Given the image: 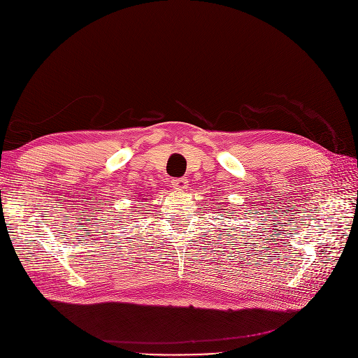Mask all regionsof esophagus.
<instances>
[{
  "label": "esophagus",
  "mask_w": 358,
  "mask_h": 358,
  "mask_svg": "<svg viewBox=\"0 0 358 358\" xmlns=\"http://www.w3.org/2000/svg\"><path fill=\"white\" fill-rule=\"evenodd\" d=\"M171 185H173V188L178 189V191H183V189L188 188V179H185V178L173 179L171 180Z\"/></svg>",
  "instance_id": "obj_1"
}]
</instances>
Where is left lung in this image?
<instances>
[{
    "label": "left lung",
    "instance_id": "8db88e82",
    "mask_svg": "<svg viewBox=\"0 0 358 358\" xmlns=\"http://www.w3.org/2000/svg\"><path fill=\"white\" fill-rule=\"evenodd\" d=\"M224 210H225V209H224ZM229 216H230V215H229Z\"/></svg>",
    "mask_w": 358,
    "mask_h": 358
}]
</instances>
